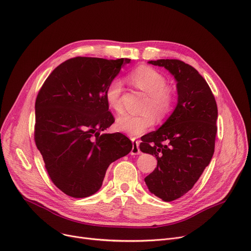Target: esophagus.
I'll list each match as a JSON object with an SVG mask.
<instances>
[{"mask_svg":"<svg viewBox=\"0 0 251 251\" xmlns=\"http://www.w3.org/2000/svg\"><path fill=\"white\" fill-rule=\"evenodd\" d=\"M132 149H131V155H136L141 153L140 149H139V142L137 140H135V138L132 139Z\"/></svg>","mask_w":251,"mask_h":251,"instance_id":"obj_1","label":"esophagus"}]
</instances>
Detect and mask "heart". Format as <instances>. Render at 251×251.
I'll list each match as a JSON object with an SVG mask.
<instances>
[{
	"instance_id": "1",
	"label": "heart",
	"mask_w": 251,
	"mask_h": 251,
	"mask_svg": "<svg viewBox=\"0 0 251 251\" xmlns=\"http://www.w3.org/2000/svg\"><path fill=\"white\" fill-rule=\"evenodd\" d=\"M128 80L132 86L146 94L141 108L143 112L137 115H120L117 118L116 127L130 136H139L154 125L156 118L163 120L173 112L176 100V90L166 83V77L161 73L147 65H140L131 71ZM122 80L113 78L105 91L107 104L116 112L122 111Z\"/></svg>"
}]
</instances>
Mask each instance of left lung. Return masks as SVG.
Returning <instances> with one entry per match:
<instances>
[{"instance_id": "left-lung-1", "label": "left lung", "mask_w": 251, "mask_h": 251, "mask_svg": "<svg viewBox=\"0 0 251 251\" xmlns=\"http://www.w3.org/2000/svg\"><path fill=\"white\" fill-rule=\"evenodd\" d=\"M163 66L177 81V105L156 131L141 137L142 152L157 160L144 180L149 191L165 202L187 194L209 165L215 150L217 109L214 95L192 65L178 59L149 61Z\"/></svg>"}]
</instances>
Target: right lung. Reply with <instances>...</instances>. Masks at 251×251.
Returning <instances> with one entry per match:
<instances>
[{
    "label": "right lung",
    "mask_w": 251,
    "mask_h": 251,
    "mask_svg": "<svg viewBox=\"0 0 251 251\" xmlns=\"http://www.w3.org/2000/svg\"><path fill=\"white\" fill-rule=\"evenodd\" d=\"M130 60L70 58L48 75L38 92L35 144L50 179L65 195L95 194L108 166L131 151L132 142L122 133L101 134L115 122L106 88Z\"/></svg>",
    "instance_id": "1"
}]
</instances>
